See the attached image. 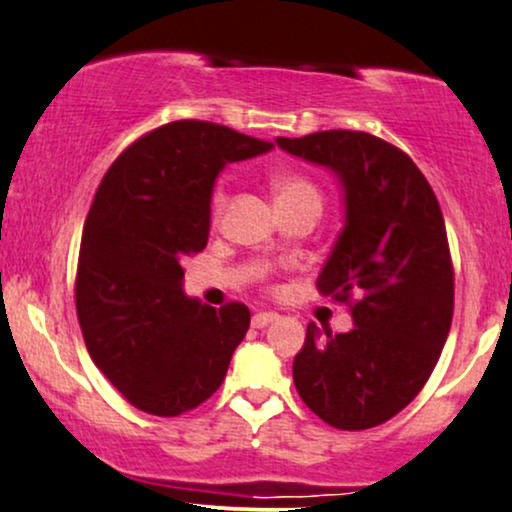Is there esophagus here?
Here are the masks:
<instances>
[{"label": "esophagus", "mask_w": 512, "mask_h": 512, "mask_svg": "<svg viewBox=\"0 0 512 512\" xmlns=\"http://www.w3.org/2000/svg\"><path fill=\"white\" fill-rule=\"evenodd\" d=\"M275 320H277V313H256L254 317H251V327L263 329V327H268V324H272Z\"/></svg>", "instance_id": "1"}]
</instances>
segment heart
Wrapping results in <instances>:
<instances>
[{
    "label": "heart",
    "mask_w": 512,
    "mask_h": 512,
    "mask_svg": "<svg viewBox=\"0 0 512 512\" xmlns=\"http://www.w3.org/2000/svg\"><path fill=\"white\" fill-rule=\"evenodd\" d=\"M272 192H275L277 207L280 204H296V202H315L322 204L320 188L301 174H277L272 176ZM225 202H228V195H225L223 185H216L214 195H211V216L218 218L223 214Z\"/></svg>",
    "instance_id": "heart-1"
}]
</instances>
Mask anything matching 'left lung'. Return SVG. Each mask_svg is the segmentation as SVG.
Segmentation results:
<instances>
[{
    "instance_id": "left-lung-1",
    "label": "left lung",
    "mask_w": 512,
    "mask_h": 512,
    "mask_svg": "<svg viewBox=\"0 0 512 512\" xmlns=\"http://www.w3.org/2000/svg\"><path fill=\"white\" fill-rule=\"evenodd\" d=\"M329 167L345 190V225L317 289L348 305V334L313 322L294 360L301 400L338 430L381 426L421 393L454 315V265L433 188L397 145L367 131L277 138Z\"/></svg>"
}]
</instances>
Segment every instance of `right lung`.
<instances>
[{
  "label": "right lung",
  "mask_w": 512,
  "mask_h": 512,
  "mask_svg": "<svg viewBox=\"0 0 512 512\" xmlns=\"http://www.w3.org/2000/svg\"><path fill=\"white\" fill-rule=\"evenodd\" d=\"M270 148L178 119L131 143L98 185L79 244L77 320L96 367L145 414L181 416L209 400L247 334V305L188 298L181 263L207 247L218 171Z\"/></svg>",
  "instance_id": "right-lung-1"
}]
</instances>
